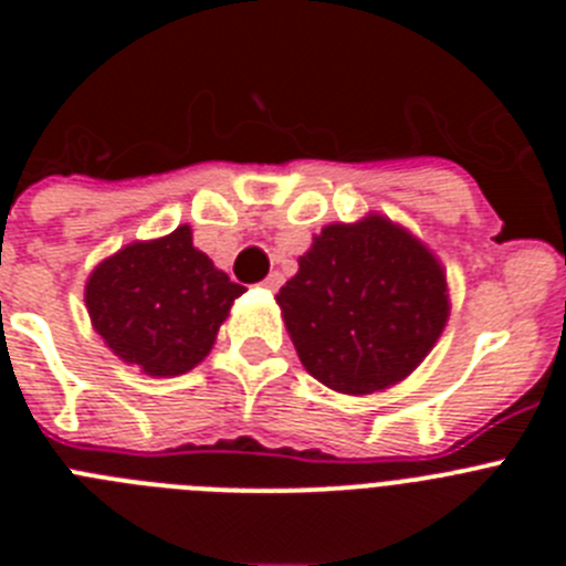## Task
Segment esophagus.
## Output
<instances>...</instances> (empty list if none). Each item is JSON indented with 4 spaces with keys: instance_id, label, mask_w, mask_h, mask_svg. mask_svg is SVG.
<instances>
[{
    "instance_id": "obj_1",
    "label": "esophagus",
    "mask_w": 566,
    "mask_h": 566,
    "mask_svg": "<svg viewBox=\"0 0 566 566\" xmlns=\"http://www.w3.org/2000/svg\"><path fill=\"white\" fill-rule=\"evenodd\" d=\"M280 283H283V274H280V272H272V274H269L266 280H263V289H269V292H277Z\"/></svg>"
}]
</instances>
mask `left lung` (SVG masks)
<instances>
[{
    "label": "left lung",
    "mask_w": 566,
    "mask_h": 566,
    "mask_svg": "<svg viewBox=\"0 0 566 566\" xmlns=\"http://www.w3.org/2000/svg\"><path fill=\"white\" fill-rule=\"evenodd\" d=\"M277 303L314 379L374 394L431 352L448 319V283L413 234L371 214L323 229Z\"/></svg>",
    "instance_id": "1"
}]
</instances>
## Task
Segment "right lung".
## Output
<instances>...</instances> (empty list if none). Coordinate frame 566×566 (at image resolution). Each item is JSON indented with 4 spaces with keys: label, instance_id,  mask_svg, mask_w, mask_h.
I'll list each match as a JSON object with an SVG mask.
<instances>
[{
    "label": "right lung",
    "instance_id": "add662e5",
    "mask_svg": "<svg viewBox=\"0 0 566 566\" xmlns=\"http://www.w3.org/2000/svg\"><path fill=\"white\" fill-rule=\"evenodd\" d=\"M243 292L192 247L189 227H178L98 263L84 300L93 328L124 363L149 377H178L207 357Z\"/></svg>",
    "mask_w": 566,
    "mask_h": 566
}]
</instances>
